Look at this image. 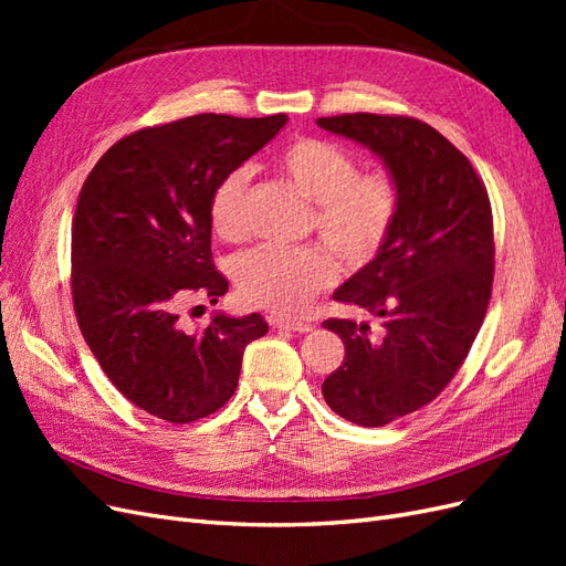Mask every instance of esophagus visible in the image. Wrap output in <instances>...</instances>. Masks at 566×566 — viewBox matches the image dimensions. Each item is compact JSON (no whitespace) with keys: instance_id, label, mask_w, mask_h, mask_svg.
<instances>
[{"instance_id":"esophagus-1","label":"esophagus","mask_w":566,"mask_h":566,"mask_svg":"<svg viewBox=\"0 0 566 566\" xmlns=\"http://www.w3.org/2000/svg\"><path fill=\"white\" fill-rule=\"evenodd\" d=\"M271 325L273 328H281V331H293V333H310L314 331V323L310 321H295V318H271Z\"/></svg>"}]
</instances>
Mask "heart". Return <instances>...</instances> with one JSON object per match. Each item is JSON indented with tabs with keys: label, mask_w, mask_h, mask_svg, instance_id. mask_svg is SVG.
Segmentation results:
<instances>
[{
	"label": "heart",
	"mask_w": 566,
	"mask_h": 566,
	"mask_svg": "<svg viewBox=\"0 0 566 566\" xmlns=\"http://www.w3.org/2000/svg\"><path fill=\"white\" fill-rule=\"evenodd\" d=\"M276 172L314 202L312 224L349 266H366L382 252L401 212V186L389 169L358 172L347 148L318 136H302L279 150ZM250 169L235 167L208 198V217L224 241L245 235ZM337 279L333 254L318 245H262L233 264L238 293L254 306L297 314Z\"/></svg>",
	"instance_id": "1"
}]
</instances>
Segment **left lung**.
<instances>
[{
    "label": "left lung",
    "mask_w": 566,
    "mask_h": 566,
    "mask_svg": "<svg viewBox=\"0 0 566 566\" xmlns=\"http://www.w3.org/2000/svg\"><path fill=\"white\" fill-rule=\"evenodd\" d=\"M380 156L401 186V212L387 245L335 290V300L382 321L328 318L345 361L325 378L337 416L382 427L434 401L465 361L493 287V214L484 181L434 127L408 115L318 117Z\"/></svg>",
    "instance_id": "left-lung-1"
}]
</instances>
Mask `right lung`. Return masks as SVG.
Here are the masks:
<instances>
[{
	"instance_id": "right-lung-1",
	"label": "right lung",
	"mask_w": 566,
	"mask_h": 566,
	"mask_svg": "<svg viewBox=\"0 0 566 566\" xmlns=\"http://www.w3.org/2000/svg\"><path fill=\"white\" fill-rule=\"evenodd\" d=\"M287 115L202 113L113 144L84 181L73 217V306L82 337L119 394L160 420L214 413L238 387L260 314H217L188 333V300L229 290L212 262L208 198L281 132Z\"/></svg>"
}]
</instances>
